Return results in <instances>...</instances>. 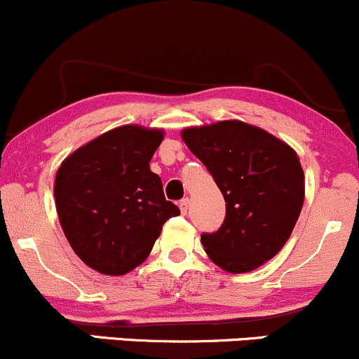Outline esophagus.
<instances>
[{"mask_svg":"<svg viewBox=\"0 0 359 359\" xmlns=\"http://www.w3.org/2000/svg\"><path fill=\"white\" fill-rule=\"evenodd\" d=\"M188 203H190V200H188V198L180 200V210H181V214H187V212H188Z\"/></svg>","mask_w":359,"mask_h":359,"instance_id":"obj_1","label":"esophagus"}]
</instances>
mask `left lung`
<instances>
[{
	"mask_svg": "<svg viewBox=\"0 0 359 359\" xmlns=\"http://www.w3.org/2000/svg\"><path fill=\"white\" fill-rule=\"evenodd\" d=\"M188 149L202 161L226 200V217L202 245L231 273L255 271L283 250L304 202L298 154L265 130L229 119L184 128Z\"/></svg>",
	"mask_w": 359,
	"mask_h": 359,
	"instance_id": "left-lung-1",
	"label": "left lung"
}]
</instances>
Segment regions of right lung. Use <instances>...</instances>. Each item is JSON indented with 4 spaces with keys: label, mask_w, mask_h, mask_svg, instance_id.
<instances>
[{
    "label": "right lung",
    "mask_w": 359,
    "mask_h": 359,
    "mask_svg": "<svg viewBox=\"0 0 359 359\" xmlns=\"http://www.w3.org/2000/svg\"><path fill=\"white\" fill-rule=\"evenodd\" d=\"M163 130L125 125L76 149L56 172L60 224L73 252L104 276L140 265L180 209L164 196L150 159Z\"/></svg>",
    "instance_id": "right-lung-1"
}]
</instances>
